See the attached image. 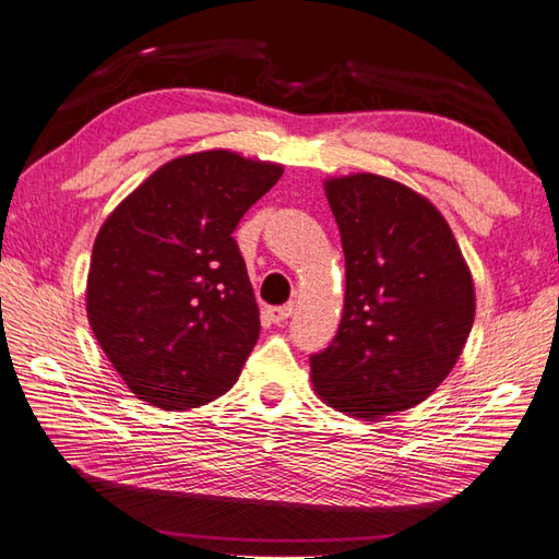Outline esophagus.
I'll list each match as a JSON object with an SVG mask.
<instances>
[{
  "mask_svg": "<svg viewBox=\"0 0 559 559\" xmlns=\"http://www.w3.org/2000/svg\"><path fill=\"white\" fill-rule=\"evenodd\" d=\"M295 312V305L293 302H286V305H278V307H271V319L276 324H281V322H286V319L290 317Z\"/></svg>",
  "mask_w": 559,
  "mask_h": 559,
  "instance_id": "esophagus-1",
  "label": "esophagus"
}]
</instances>
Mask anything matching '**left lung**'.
Listing matches in <instances>:
<instances>
[{
    "instance_id": "1",
    "label": "left lung",
    "mask_w": 559,
    "mask_h": 559,
    "mask_svg": "<svg viewBox=\"0 0 559 559\" xmlns=\"http://www.w3.org/2000/svg\"><path fill=\"white\" fill-rule=\"evenodd\" d=\"M346 254V305L334 341L312 355L331 406L379 418L418 406L466 346L476 290L447 221L406 185L379 175L326 182Z\"/></svg>"
}]
</instances>
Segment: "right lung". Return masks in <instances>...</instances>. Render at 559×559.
I'll use <instances>...</instances> for the list:
<instances>
[{
    "instance_id": "add662e5",
    "label": "right lung",
    "mask_w": 559,
    "mask_h": 559,
    "mask_svg": "<svg viewBox=\"0 0 559 559\" xmlns=\"http://www.w3.org/2000/svg\"><path fill=\"white\" fill-rule=\"evenodd\" d=\"M276 163L204 151L141 182L93 245V334L136 399L187 411L223 396L259 338L235 228L278 182Z\"/></svg>"
}]
</instances>
